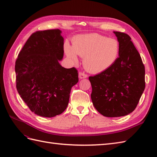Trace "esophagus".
<instances>
[{"label":"esophagus","mask_w":157,"mask_h":157,"mask_svg":"<svg viewBox=\"0 0 157 157\" xmlns=\"http://www.w3.org/2000/svg\"><path fill=\"white\" fill-rule=\"evenodd\" d=\"M88 77L87 74H86L84 72L80 71L79 73V79H83V78H86Z\"/></svg>","instance_id":"1"}]
</instances>
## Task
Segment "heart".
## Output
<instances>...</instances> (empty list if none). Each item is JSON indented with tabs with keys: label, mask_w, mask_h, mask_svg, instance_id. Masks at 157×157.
Returning <instances> with one entry per match:
<instances>
[{
	"label": "heart",
	"mask_w": 157,
	"mask_h": 157,
	"mask_svg": "<svg viewBox=\"0 0 157 157\" xmlns=\"http://www.w3.org/2000/svg\"><path fill=\"white\" fill-rule=\"evenodd\" d=\"M119 43L115 38H109L98 34L76 36L73 40V47L65 43L66 55L77 61L78 54L84 58L85 69L92 73L106 71L116 61L119 54Z\"/></svg>",
	"instance_id": "obj_1"
}]
</instances>
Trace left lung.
I'll list each match as a JSON object with an SVG mask.
<instances>
[{
    "label": "left lung",
    "instance_id": "1",
    "mask_svg": "<svg viewBox=\"0 0 157 157\" xmlns=\"http://www.w3.org/2000/svg\"><path fill=\"white\" fill-rule=\"evenodd\" d=\"M113 32L119 43V56L106 71L89 77L93 105L107 117L134 111L145 88L144 65L131 38L125 33Z\"/></svg>",
    "mask_w": 157,
    "mask_h": 157
}]
</instances>
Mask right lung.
Returning a JSON list of instances; mask_svg holds the SVG:
<instances>
[{"label": "right lung", "mask_w": 157, "mask_h": 157, "mask_svg": "<svg viewBox=\"0 0 157 157\" xmlns=\"http://www.w3.org/2000/svg\"><path fill=\"white\" fill-rule=\"evenodd\" d=\"M61 33L59 29L33 33L15 61L18 93L32 112L45 117L65 111L79 80L76 68L66 69L59 63L64 54Z\"/></svg>", "instance_id": "add662e5"}]
</instances>
